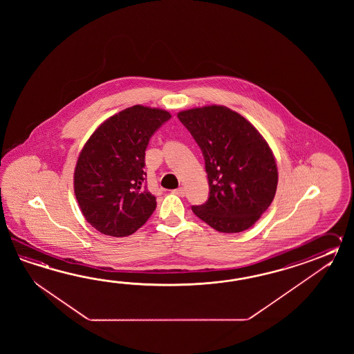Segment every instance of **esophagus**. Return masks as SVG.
Wrapping results in <instances>:
<instances>
[{
	"label": "esophagus",
	"mask_w": 354,
	"mask_h": 354,
	"mask_svg": "<svg viewBox=\"0 0 354 354\" xmlns=\"http://www.w3.org/2000/svg\"><path fill=\"white\" fill-rule=\"evenodd\" d=\"M174 195L180 196V197H183V196L186 195V189L183 187L177 188V189H174Z\"/></svg>",
	"instance_id": "1"
}]
</instances>
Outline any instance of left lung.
<instances>
[{"mask_svg":"<svg viewBox=\"0 0 354 354\" xmlns=\"http://www.w3.org/2000/svg\"><path fill=\"white\" fill-rule=\"evenodd\" d=\"M203 151L209 198L192 206L197 218L221 233H241L270 207L277 189L271 148L249 121L224 106L178 113Z\"/></svg>","mask_w":354,"mask_h":354,"instance_id":"left-lung-1","label":"left lung"}]
</instances>
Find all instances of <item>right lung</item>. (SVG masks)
<instances>
[{"mask_svg":"<svg viewBox=\"0 0 354 354\" xmlns=\"http://www.w3.org/2000/svg\"><path fill=\"white\" fill-rule=\"evenodd\" d=\"M169 119L165 110L133 106L107 119L84 144L75 166V198L100 233H136L156 210V197L144 186L145 151Z\"/></svg>","mask_w":354,"mask_h":354,"instance_id":"right-lung-1","label":"right lung"}]
</instances>
